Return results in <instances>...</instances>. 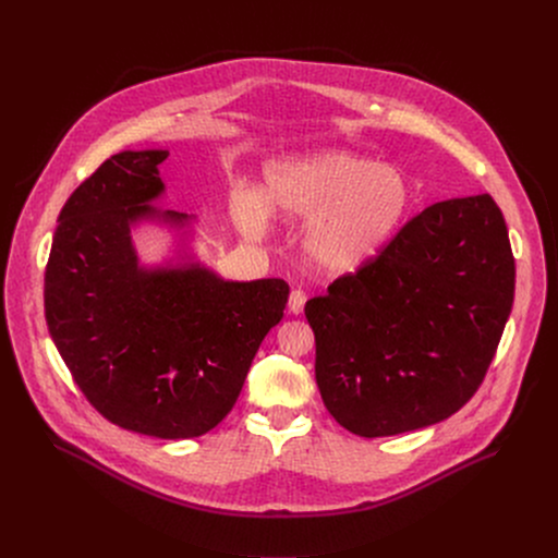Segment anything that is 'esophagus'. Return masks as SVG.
Wrapping results in <instances>:
<instances>
[{
  "label": "esophagus",
  "mask_w": 558,
  "mask_h": 558,
  "mask_svg": "<svg viewBox=\"0 0 558 558\" xmlns=\"http://www.w3.org/2000/svg\"><path fill=\"white\" fill-rule=\"evenodd\" d=\"M304 302H306V293L302 291V289H293L291 291V295H289V311L291 313H302V308H304Z\"/></svg>",
  "instance_id": "34e87169"
}]
</instances>
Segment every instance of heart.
Segmentation results:
<instances>
[{
	"mask_svg": "<svg viewBox=\"0 0 558 558\" xmlns=\"http://www.w3.org/2000/svg\"><path fill=\"white\" fill-rule=\"evenodd\" d=\"M411 196L400 170L342 149L291 158L267 172L269 205L282 218H313L304 235L306 254L333 274L353 271L373 258L402 225ZM233 218L247 235L260 238L269 222L265 198L256 190H241L233 198Z\"/></svg>",
	"mask_w": 558,
	"mask_h": 558,
	"instance_id": "1",
	"label": "heart"
}]
</instances>
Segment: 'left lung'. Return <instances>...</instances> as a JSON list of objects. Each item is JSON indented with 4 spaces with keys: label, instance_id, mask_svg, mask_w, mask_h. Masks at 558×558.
Returning <instances> with one entry per match:
<instances>
[{
    "label": "left lung",
    "instance_id": "8db88e82",
    "mask_svg": "<svg viewBox=\"0 0 558 558\" xmlns=\"http://www.w3.org/2000/svg\"><path fill=\"white\" fill-rule=\"evenodd\" d=\"M512 302L514 256L493 196L426 207L304 306L327 411L368 439L450 417L482 386Z\"/></svg>",
    "mask_w": 558,
    "mask_h": 558
}]
</instances>
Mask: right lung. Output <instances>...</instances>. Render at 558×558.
<instances>
[{"label":"right lung","instance_id":"add662e5","mask_svg":"<svg viewBox=\"0 0 558 558\" xmlns=\"http://www.w3.org/2000/svg\"><path fill=\"white\" fill-rule=\"evenodd\" d=\"M170 151L110 156L65 201L44 278L46 323L74 384L112 424L192 439L218 426L243 390L289 300L280 278L229 282L192 263L138 267L130 225L158 216ZM183 227L187 214L166 211Z\"/></svg>","mask_w":558,"mask_h":558}]
</instances>
